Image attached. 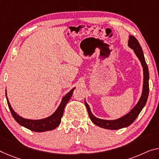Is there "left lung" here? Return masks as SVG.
Here are the masks:
<instances>
[{"label":"left lung","mask_w":159,"mask_h":159,"mask_svg":"<svg viewBox=\"0 0 159 159\" xmlns=\"http://www.w3.org/2000/svg\"><path fill=\"white\" fill-rule=\"evenodd\" d=\"M128 46L134 50L136 57L140 61L141 66L143 67V87L142 92H141V96L138 101L136 104L134 106L131 110L126 114L125 115L122 116L114 120H107V119H99L95 116L90 109L89 104L87 103L86 100L84 99V104L86 105L87 109L88 114L91 121L94 124L99 127L111 129V130H116V129H120L124 127H127L133 123L136 117L139 116L140 112L142 110L145 104L147 102V99L148 97V92H149V85H148V80H149V73H148V68L147 64H146L144 55L141 48L140 44L138 42L135 37L133 35H129V39L128 41Z\"/></svg>","instance_id":"obj_1"}]
</instances>
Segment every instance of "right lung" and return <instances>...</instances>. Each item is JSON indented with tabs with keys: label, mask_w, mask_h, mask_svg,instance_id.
<instances>
[{
	"label": "right lung",
	"mask_w": 159,
	"mask_h": 159,
	"mask_svg": "<svg viewBox=\"0 0 159 159\" xmlns=\"http://www.w3.org/2000/svg\"><path fill=\"white\" fill-rule=\"evenodd\" d=\"M76 87H73L68 93L66 94L64 97L62 98L61 102L57 109H56L53 114H51L46 118L41 119H25L23 117L20 116L16 113L12 108L11 104H10L9 100L7 97V92L6 91V96L7 99V102H8V107L11 110L12 116H13L18 123L21 125L22 126L26 129H30L33 131L35 132H44V131H51L57 128L60 125L61 122V118L62 117L63 112H64L65 107L69 100L71 98L73 92Z\"/></svg>",
	"instance_id": "obj_1"
}]
</instances>
